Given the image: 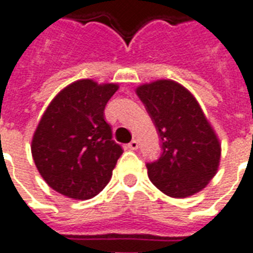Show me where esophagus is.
Masks as SVG:
<instances>
[{
    "label": "esophagus",
    "instance_id": "obj_1",
    "mask_svg": "<svg viewBox=\"0 0 253 253\" xmlns=\"http://www.w3.org/2000/svg\"><path fill=\"white\" fill-rule=\"evenodd\" d=\"M139 147V142L136 140V139H134V140H131L130 143H128V148L130 150H138Z\"/></svg>",
    "mask_w": 253,
    "mask_h": 253
}]
</instances>
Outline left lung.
I'll return each mask as SVG.
<instances>
[{
	"instance_id": "obj_1",
	"label": "left lung",
	"mask_w": 253,
	"mask_h": 253,
	"mask_svg": "<svg viewBox=\"0 0 253 253\" xmlns=\"http://www.w3.org/2000/svg\"><path fill=\"white\" fill-rule=\"evenodd\" d=\"M159 136L162 155L148 163V177L164 194L185 198L201 192L215 176L220 143L194 95L173 80L136 87Z\"/></svg>"
}]
</instances>
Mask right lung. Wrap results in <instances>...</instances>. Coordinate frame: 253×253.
<instances>
[{
	"label": "right lung",
	"mask_w": 253,
	"mask_h": 253,
	"mask_svg": "<svg viewBox=\"0 0 253 253\" xmlns=\"http://www.w3.org/2000/svg\"><path fill=\"white\" fill-rule=\"evenodd\" d=\"M118 87L89 79L75 81L42 115L31 154L41 176L63 196L89 200L110 181L123 150L111 139L103 110Z\"/></svg>",
	"instance_id": "obj_1"
}]
</instances>
